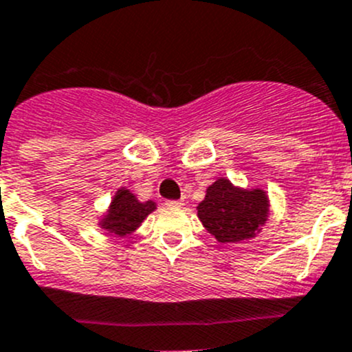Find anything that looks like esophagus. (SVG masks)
<instances>
[{
  "mask_svg": "<svg viewBox=\"0 0 352 352\" xmlns=\"http://www.w3.org/2000/svg\"><path fill=\"white\" fill-rule=\"evenodd\" d=\"M166 208H182L184 201H166Z\"/></svg>",
  "mask_w": 352,
  "mask_h": 352,
  "instance_id": "1",
  "label": "esophagus"
}]
</instances>
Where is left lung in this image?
Here are the masks:
<instances>
[{
	"mask_svg": "<svg viewBox=\"0 0 352 352\" xmlns=\"http://www.w3.org/2000/svg\"><path fill=\"white\" fill-rule=\"evenodd\" d=\"M197 216L219 243L254 239L269 216V199L262 189L235 187L228 179H218L199 202Z\"/></svg>",
	"mask_w": 352,
	"mask_h": 352,
	"instance_id": "1",
	"label": "left lung"
}]
</instances>
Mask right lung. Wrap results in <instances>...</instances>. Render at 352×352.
Instances as JSON below:
<instances>
[{"label": "right lung", "mask_w": 352, "mask_h": 352, "mask_svg": "<svg viewBox=\"0 0 352 352\" xmlns=\"http://www.w3.org/2000/svg\"><path fill=\"white\" fill-rule=\"evenodd\" d=\"M155 209L156 204L153 201H138L129 189L120 187L110 202L107 214L100 219V228L117 236H126L133 233Z\"/></svg>", "instance_id": "right-lung-1"}]
</instances>
